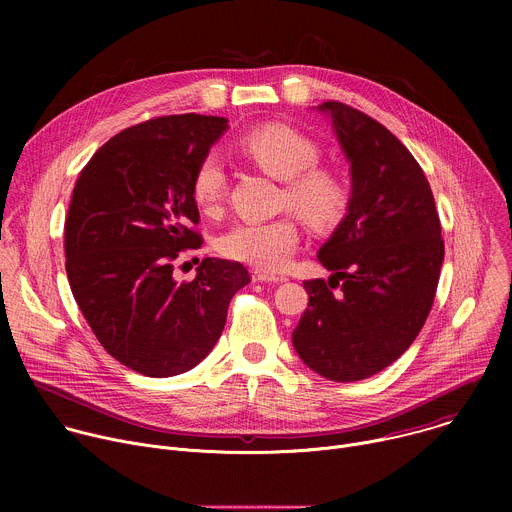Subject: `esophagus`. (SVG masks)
Returning <instances> with one entry per match:
<instances>
[{
  "label": "esophagus",
  "instance_id": "esophagus-1",
  "mask_svg": "<svg viewBox=\"0 0 512 512\" xmlns=\"http://www.w3.org/2000/svg\"><path fill=\"white\" fill-rule=\"evenodd\" d=\"M253 281H257V283H279V281H283V277L255 269V271H253Z\"/></svg>",
  "mask_w": 512,
  "mask_h": 512
}]
</instances>
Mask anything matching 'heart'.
Listing matches in <instances>:
<instances>
[{
	"mask_svg": "<svg viewBox=\"0 0 512 512\" xmlns=\"http://www.w3.org/2000/svg\"><path fill=\"white\" fill-rule=\"evenodd\" d=\"M243 154L277 180H285L283 204H289L314 229L336 225L348 206V186L332 170L318 168L320 145L298 129L273 123L249 131L241 139ZM227 190L223 158L210 152L192 176L194 202L210 212L221 204ZM300 245L294 218L283 216L265 223H239L231 227L218 249L233 261L259 271H277L287 265Z\"/></svg>",
	"mask_w": 512,
	"mask_h": 512,
	"instance_id": "b5f03b06",
	"label": "heart"
}]
</instances>
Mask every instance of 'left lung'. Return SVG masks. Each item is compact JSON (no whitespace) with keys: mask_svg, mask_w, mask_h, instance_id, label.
I'll use <instances>...</instances> for the list:
<instances>
[{"mask_svg":"<svg viewBox=\"0 0 512 512\" xmlns=\"http://www.w3.org/2000/svg\"><path fill=\"white\" fill-rule=\"evenodd\" d=\"M318 111L332 121L352 188L346 216L318 251L332 275L304 281L310 302L291 340L306 367L352 383L387 369L417 338L444 239L429 182L405 145L344 103Z\"/></svg>","mask_w":512,"mask_h":512,"instance_id":"1","label":"left lung"}]
</instances>
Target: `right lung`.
<instances>
[{
	"label": "right lung",
	"mask_w": 512,
	"mask_h": 512,
	"mask_svg": "<svg viewBox=\"0 0 512 512\" xmlns=\"http://www.w3.org/2000/svg\"><path fill=\"white\" fill-rule=\"evenodd\" d=\"M229 119L166 115L111 137L83 168L64 221L66 275L101 346L145 377L194 369L221 338L251 277L206 257L192 281L176 261L202 245L192 176Z\"/></svg>",
	"instance_id": "1"
}]
</instances>
